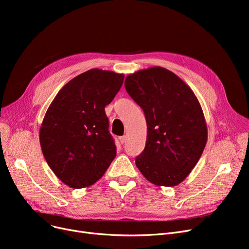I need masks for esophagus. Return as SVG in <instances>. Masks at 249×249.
Returning a JSON list of instances; mask_svg holds the SVG:
<instances>
[{"label": "esophagus", "instance_id": "34e87169", "mask_svg": "<svg viewBox=\"0 0 249 249\" xmlns=\"http://www.w3.org/2000/svg\"><path fill=\"white\" fill-rule=\"evenodd\" d=\"M119 140H120V142L123 144V143H125L126 140H127V136H126V135H123V136L119 137Z\"/></svg>", "mask_w": 249, "mask_h": 249}]
</instances>
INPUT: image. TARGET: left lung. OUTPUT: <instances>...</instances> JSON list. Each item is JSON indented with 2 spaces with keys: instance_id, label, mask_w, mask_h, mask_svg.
<instances>
[{
  "instance_id": "left-lung-1",
  "label": "left lung",
  "mask_w": 249,
  "mask_h": 249,
  "mask_svg": "<svg viewBox=\"0 0 249 249\" xmlns=\"http://www.w3.org/2000/svg\"><path fill=\"white\" fill-rule=\"evenodd\" d=\"M125 88L143 110L147 125L145 147L136 156V166L156 186H177L197 164L207 142L198 99L178 75L160 67L128 75Z\"/></svg>"
}]
</instances>
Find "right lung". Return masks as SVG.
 Listing matches in <instances>:
<instances>
[{"mask_svg": "<svg viewBox=\"0 0 249 249\" xmlns=\"http://www.w3.org/2000/svg\"><path fill=\"white\" fill-rule=\"evenodd\" d=\"M123 81V74L89 70L65 85L45 114L39 134L43 155L52 172L71 188L95 184L115 159L105 107Z\"/></svg>", "mask_w": 249, "mask_h": 249, "instance_id": "right-lung-1", "label": "right lung"}]
</instances>
